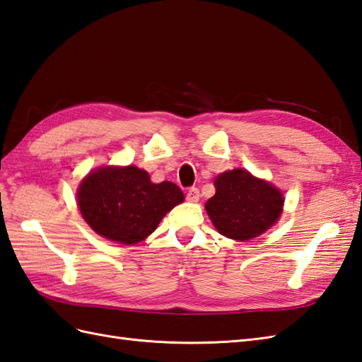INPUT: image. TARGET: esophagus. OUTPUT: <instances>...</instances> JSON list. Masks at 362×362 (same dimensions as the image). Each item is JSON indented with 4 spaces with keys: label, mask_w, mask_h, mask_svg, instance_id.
<instances>
[{
    "label": "esophagus",
    "mask_w": 362,
    "mask_h": 362,
    "mask_svg": "<svg viewBox=\"0 0 362 362\" xmlns=\"http://www.w3.org/2000/svg\"><path fill=\"white\" fill-rule=\"evenodd\" d=\"M199 199H200V191H199L196 187L188 188V191H187V200H189V202H197Z\"/></svg>",
    "instance_id": "1"
}]
</instances>
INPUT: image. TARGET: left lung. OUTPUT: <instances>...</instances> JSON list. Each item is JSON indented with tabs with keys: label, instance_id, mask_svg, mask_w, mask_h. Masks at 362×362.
I'll return each instance as SVG.
<instances>
[{
	"label": "left lung",
	"instance_id": "1",
	"mask_svg": "<svg viewBox=\"0 0 362 362\" xmlns=\"http://www.w3.org/2000/svg\"><path fill=\"white\" fill-rule=\"evenodd\" d=\"M205 209L216 230L234 240H250L273 226L282 213V192L245 170L225 171Z\"/></svg>",
	"mask_w": 362,
	"mask_h": 362
}]
</instances>
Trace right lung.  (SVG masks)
<instances>
[{"label": "right lung", "instance_id": "1", "mask_svg": "<svg viewBox=\"0 0 362 362\" xmlns=\"http://www.w3.org/2000/svg\"><path fill=\"white\" fill-rule=\"evenodd\" d=\"M183 199L177 185L153 183L146 171L134 165L97 168L77 191L80 213L90 228L126 245L145 240Z\"/></svg>", "mask_w": 362, "mask_h": 362}]
</instances>
